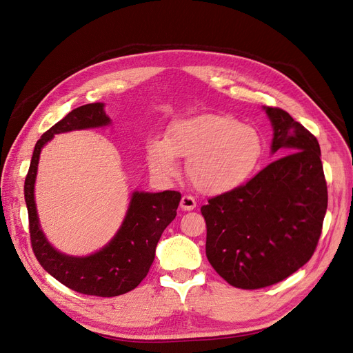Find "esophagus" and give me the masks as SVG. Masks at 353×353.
Returning a JSON list of instances; mask_svg holds the SVG:
<instances>
[{"label": "esophagus", "instance_id": "esophagus-1", "mask_svg": "<svg viewBox=\"0 0 353 353\" xmlns=\"http://www.w3.org/2000/svg\"><path fill=\"white\" fill-rule=\"evenodd\" d=\"M180 208H181L183 210H193V209L196 208L194 197H193V196H189V194L183 196L181 201H180Z\"/></svg>", "mask_w": 353, "mask_h": 353}]
</instances>
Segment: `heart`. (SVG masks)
Instances as JSON below:
<instances>
[{"instance_id": "b5f03b06", "label": "heart", "mask_w": 353, "mask_h": 353, "mask_svg": "<svg viewBox=\"0 0 353 353\" xmlns=\"http://www.w3.org/2000/svg\"><path fill=\"white\" fill-rule=\"evenodd\" d=\"M261 137L231 117L205 114L176 121L163 141L147 150L150 168L161 177L179 173L177 159L188 157V173L203 193L221 194L239 188L261 157Z\"/></svg>"}]
</instances>
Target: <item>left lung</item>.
I'll return each instance as SVG.
<instances>
[{
  "label": "left lung",
  "mask_w": 353,
  "mask_h": 353,
  "mask_svg": "<svg viewBox=\"0 0 353 353\" xmlns=\"http://www.w3.org/2000/svg\"><path fill=\"white\" fill-rule=\"evenodd\" d=\"M263 110L274 131L271 154L280 159L201 209L210 265L225 281L245 290L283 281L307 263L327 209L316 137L288 112Z\"/></svg>",
  "instance_id": "8db88e82"
}]
</instances>
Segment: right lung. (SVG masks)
I'll return each instance as SVG.
<instances>
[{"mask_svg":"<svg viewBox=\"0 0 353 353\" xmlns=\"http://www.w3.org/2000/svg\"><path fill=\"white\" fill-rule=\"evenodd\" d=\"M102 102L79 106L41 135L36 143L26 177L24 197L32 247L41 267L57 281L78 293L115 297L128 293L145 279L154 261L160 236L167 225L176 218L181 194L174 190L132 192L125 218L114 238L99 251L85 256L60 252L48 241L39 222L34 199L43 147L53 140L56 134L110 125L111 118L105 114Z\"/></svg>","mask_w":353,"mask_h":353,"instance_id":"1","label":"right lung"}]
</instances>
